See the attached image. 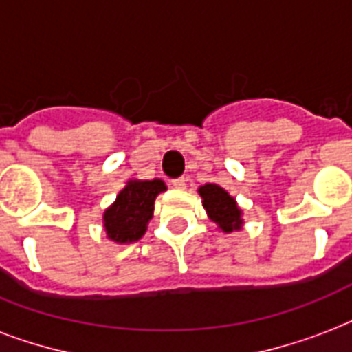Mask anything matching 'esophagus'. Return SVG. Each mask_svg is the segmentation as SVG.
Masks as SVG:
<instances>
[{
  "instance_id": "esophagus-1",
  "label": "esophagus",
  "mask_w": 352,
  "mask_h": 352,
  "mask_svg": "<svg viewBox=\"0 0 352 352\" xmlns=\"http://www.w3.org/2000/svg\"><path fill=\"white\" fill-rule=\"evenodd\" d=\"M171 186L177 188V190H184V188H186V179H184V177L173 179V181H171Z\"/></svg>"
}]
</instances>
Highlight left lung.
Here are the masks:
<instances>
[{
  "instance_id": "obj_1",
  "label": "left lung",
  "mask_w": 352,
  "mask_h": 352,
  "mask_svg": "<svg viewBox=\"0 0 352 352\" xmlns=\"http://www.w3.org/2000/svg\"><path fill=\"white\" fill-rule=\"evenodd\" d=\"M199 193L203 197V206L208 212L210 219L219 226L223 232L239 230L243 221H241V210L235 204V199L228 195L217 184H204L199 188Z\"/></svg>"
}]
</instances>
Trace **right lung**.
Listing matches in <instances>:
<instances>
[{
	"label": "right lung",
	"mask_w": 352,
	"mask_h": 352,
	"mask_svg": "<svg viewBox=\"0 0 352 352\" xmlns=\"http://www.w3.org/2000/svg\"><path fill=\"white\" fill-rule=\"evenodd\" d=\"M164 190L166 184L160 179L127 182L115 204L104 214L107 237L120 245L140 239L148 221L153 217L155 197Z\"/></svg>",
	"instance_id": "obj_1"
}]
</instances>
